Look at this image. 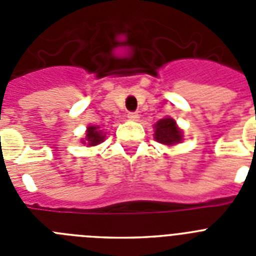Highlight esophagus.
I'll return each instance as SVG.
<instances>
[{"instance_id":"esophagus-1","label":"esophagus","mask_w":256,"mask_h":256,"mask_svg":"<svg viewBox=\"0 0 256 256\" xmlns=\"http://www.w3.org/2000/svg\"><path fill=\"white\" fill-rule=\"evenodd\" d=\"M128 119L132 122H138L140 120V115L137 112H130L128 114Z\"/></svg>"}]
</instances>
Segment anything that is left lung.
Instances as JSON below:
<instances>
[{
  "label": "left lung",
  "instance_id": "1",
  "mask_svg": "<svg viewBox=\"0 0 256 256\" xmlns=\"http://www.w3.org/2000/svg\"><path fill=\"white\" fill-rule=\"evenodd\" d=\"M183 130L173 118L165 116L154 124V138L165 146H176L183 141Z\"/></svg>",
  "mask_w": 256,
  "mask_h": 256
}]
</instances>
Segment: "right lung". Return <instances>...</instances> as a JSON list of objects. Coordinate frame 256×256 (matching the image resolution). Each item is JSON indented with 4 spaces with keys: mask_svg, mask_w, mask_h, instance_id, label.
I'll list each match as a JSON object with an SVG mask.
<instances>
[{
    "mask_svg": "<svg viewBox=\"0 0 256 256\" xmlns=\"http://www.w3.org/2000/svg\"><path fill=\"white\" fill-rule=\"evenodd\" d=\"M106 138V132L101 130L100 126H88L86 130L84 138L80 140L83 144L87 146H97Z\"/></svg>",
    "mask_w": 256,
    "mask_h": 256,
    "instance_id": "1",
    "label": "right lung"
}]
</instances>
